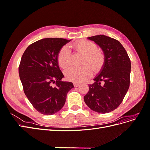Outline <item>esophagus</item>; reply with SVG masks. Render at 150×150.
<instances>
[{
	"mask_svg": "<svg viewBox=\"0 0 150 150\" xmlns=\"http://www.w3.org/2000/svg\"><path fill=\"white\" fill-rule=\"evenodd\" d=\"M80 86V84L78 83H74V87H78V86Z\"/></svg>",
	"mask_w": 150,
	"mask_h": 150,
	"instance_id": "34e87169",
	"label": "esophagus"
}]
</instances>
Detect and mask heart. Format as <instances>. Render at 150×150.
<instances>
[{"label":"heart","mask_w":150,"mask_h":150,"mask_svg":"<svg viewBox=\"0 0 150 150\" xmlns=\"http://www.w3.org/2000/svg\"><path fill=\"white\" fill-rule=\"evenodd\" d=\"M75 51L84 54L83 66L71 67L64 72L66 79L73 83H81L88 79L94 72L102 69L105 62V56L98 50L96 44L89 40H82L73 44ZM57 62L63 69L67 67L71 62V53L67 46L61 48L57 54ZM93 68H92V67Z\"/></svg>","instance_id":"obj_1"}]
</instances>
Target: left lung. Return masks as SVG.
Here are the masks:
<instances>
[{
  "mask_svg": "<svg viewBox=\"0 0 150 150\" xmlns=\"http://www.w3.org/2000/svg\"><path fill=\"white\" fill-rule=\"evenodd\" d=\"M88 39L102 49L105 62L100 73L94 79V83L89 85L84 100L94 111L110 112L120 105L129 89L130 59L118 40L104 35Z\"/></svg>",
  "mask_w": 150,
  "mask_h": 150,
  "instance_id": "obj_1",
  "label": "left lung"
}]
</instances>
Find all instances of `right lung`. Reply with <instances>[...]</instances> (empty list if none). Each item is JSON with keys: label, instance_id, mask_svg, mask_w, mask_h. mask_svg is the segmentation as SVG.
<instances>
[{"label": "right lung", "instance_id": "obj_1", "mask_svg": "<svg viewBox=\"0 0 150 150\" xmlns=\"http://www.w3.org/2000/svg\"><path fill=\"white\" fill-rule=\"evenodd\" d=\"M71 40L45 38L31 44L22 56L20 79L25 96L33 107L44 115H52L64 106L73 84L62 81L64 75L57 62V54ZM52 83H55L54 86Z\"/></svg>", "mask_w": 150, "mask_h": 150}]
</instances>
